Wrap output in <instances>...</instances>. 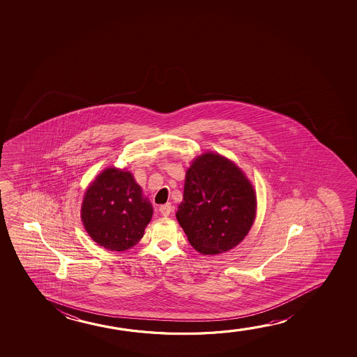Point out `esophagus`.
Wrapping results in <instances>:
<instances>
[{
	"label": "esophagus",
	"mask_w": 357,
	"mask_h": 357,
	"mask_svg": "<svg viewBox=\"0 0 357 357\" xmlns=\"http://www.w3.org/2000/svg\"><path fill=\"white\" fill-rule=\"evenodd\" d=\"M172 210H173V207H172L171 204H166V205H162L160 207V212L165 217H168V215H171Z\"/></svg>",
	"instance_id": "34e87169"
}]
</instances>
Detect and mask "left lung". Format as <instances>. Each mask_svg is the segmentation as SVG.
Instances as JSON below:
<instances>
[{
  "label": "left lung",
  "instance_id": "1",
  "mask_svg": "<svg viewBox=\"0 0 357 357\" xmlns=\"http://www.w3.org/2000/svg\"><path fill=\"white\" fill-rule=\"evenodd\" d=\"M256 192L243 171L220 153L205 152L186 171L176 220L202 255L227 252L254 225Z\"/></svg>",
  "mask_w": 357,
  "mask_h": 357
}]
</instances>
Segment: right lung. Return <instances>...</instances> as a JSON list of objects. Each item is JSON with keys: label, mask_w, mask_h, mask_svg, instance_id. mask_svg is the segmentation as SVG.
<instances>
[{"label": "right lung", "mask_w": 357, "mask_h": 357, "mask_svg": "<svg viewBox=\"0 0 357 357\" xmlns=\"http://www.w3.org/2000/svg\"><path fill=\"white\" fill-rule=\"evenodd\" d=\"M152 213L151 202L132 173L114 167L90 184L80 212L91 239L111 251H126L139 243Z\"/></svg>", "instance_id": "right-lung-1"}]
</instances>
